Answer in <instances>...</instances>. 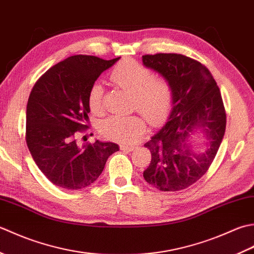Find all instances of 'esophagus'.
Returning <instances> with one entry per match:
<instances>
[{
	"mask_svg": "<svg viewBox=\"0 0 254 254\" xmlns=\"http://www.w3.org/2000/svg\"><path fill=\"white\" fill-rule=\"evenodd\" d=\"M134 148H136V147H134L133 144H126V143H122L121 144V149L122 150H126V151H131V150H133Z\"/></svg>",
	"mask_w": 254,
	"mask_h": 254,
	"instance_id": "obj_1",
	"label": "esophagus"
}]
</instances>
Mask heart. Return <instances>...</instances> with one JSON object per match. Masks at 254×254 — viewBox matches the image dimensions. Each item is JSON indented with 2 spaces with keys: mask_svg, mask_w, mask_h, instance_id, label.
Segmentation results:
<instances>
[{
  "mask_svg": "<svg viewBox=\"0 0 254 254\" xmlns=\"http://www.w3.org/2000/svg\"><path fill=\"white\" fill-rule=\"evenodd\" d=\"M110 79L122 89L132 93V105L149 124L158 125L164 121L172 107L173 89L165 77H156L152 70L139 62L126 59L110 73ZM104 89L93 83L87 94L91 111L100 112ZM144 130V123L137 115H113L100 124V132L113 140L131 142Z\"/></svg>",
  "mask_w": 254,
  "mask_h": 254,
  "instance_id": "heart-1",
  "label": "heart"
}]
</instances>
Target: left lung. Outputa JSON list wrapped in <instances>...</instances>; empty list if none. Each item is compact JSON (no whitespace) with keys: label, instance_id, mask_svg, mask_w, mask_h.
Returning a JSON list of instances; mask_svg holds the SVG:
<instances>
[{"label":"left lung","instance_id":"8db88e82","mask_svg":"<svg viewBox=\"0 0 254 254\" xmlns=\"http://www.w3.org/2000/svg\"><path fill=\"white\" fill-rule=\"evenodd\" d=\"M142 62L173 89L167 123L144 143L151 161L143 178L159 190L177 192L198 181L213 163L226 130L225 106L214 76L200 62L179 54L144 55ZM197 128L209 140L199 154L188 142Z\"/></svg>","mask_w":254,"mask_h":254}]
</instances>
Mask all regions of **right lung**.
Segmentation results:
<instances>
[{
    "label": "right lung",
    "instance_id": "obj_1",
    "mask_svg": "<svg viewBox=\"0 0 254 254\" xmlns=\"http://www.w3.org/2000/svg\"><path fill=\"white\" fill-rule=\"evenodd\" d=\"M121 57L104 60L71 56L36 82L26 108V143L34 161L51 183L65 190L92 185L108 157L120 150L114 142L77 144L76 132L86 128L87 94L93 83Z\"/></svg>",
    "mask_w": 254,
    "mask_h": 254
}]
</instances>
